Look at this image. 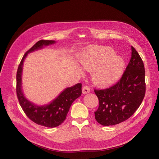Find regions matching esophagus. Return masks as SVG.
<instances>
[{"mask_svg":"<svg viewBox=\"0 0 159 159\" xmlns=\"http://www.w3.org/2000/svg\"><path fill=\"white\" fill-rule=\"evenodd\" d=\"M90 91V88L88 87V86H84V87L82 88V93L84 94L88 93Z\"/></svg>","mask_w":159,"mask_h":159,"instance_id":"esophagus-1","label":"esophagus"}]
</instances>
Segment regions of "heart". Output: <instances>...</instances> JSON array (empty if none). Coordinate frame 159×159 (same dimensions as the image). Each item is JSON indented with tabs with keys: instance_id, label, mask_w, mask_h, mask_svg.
Segmentation results:
<instances>
[{
	"instance_id": "heart-1",
	"label": "heart",
	"mask_w": 159,
	"mask_h": 159,
	"mask_svg": "<svg viewBox=\"0 0 159 159\" xmlns=\"http://www.w3.org/2000/svg\"><path fill=\"white\" fill-rule=\"evenodd\" d=\"M80 64L87 71H92V80L100 86H109L121 78L125 67L123 57L115 54L108 46L91 47L84 50Z\"/></svg>"
}]
</instances>
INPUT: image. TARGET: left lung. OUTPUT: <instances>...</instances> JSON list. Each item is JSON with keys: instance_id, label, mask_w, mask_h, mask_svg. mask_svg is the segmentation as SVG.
I'll return each instance as SVG.
<instances>
[{"instance_id": "1", "label": "left lung", "mask_w": 159, "mask_h": 159, "mask_svg": "<svg viewBox=\"0 0 159 159\" xmlns=\"http://www.w3.org/2000/svg\"><path fill=\"white\" fill-rule=\"evenodd\" d=\"M131 51V60L121 80L109 88L95 89L99 104L95 117L102 125H114L125 121L135 112L145 97V67L133 46Z\"/></svg>"}]
</instances>
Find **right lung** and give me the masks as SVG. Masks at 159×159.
<instances>
[{
    "instance_id": "add662e5",
    "label": "right lung",
    "mask_w": 159,
    "mask_h": 159,
    "mask_svg": "<svg viewBox=\"0 0 159 159\" xmlns=\"http://www.w3.org/2000/svg\"><path fill=\"white\" fill-rule=\"evenodd\" d=\"M55 43V40H42L37 42L24 55L16 74V93L19 103L23 111L33 122L51 128L59 126L64 121L72 103L81 95V84H77L71 87L66 88L49 103L38 105L28 100L24 94L22 76L24 61L28 54Z\"/></svg>"
}]
</instances>
